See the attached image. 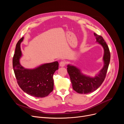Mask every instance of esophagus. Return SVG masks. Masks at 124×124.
<instances>
[{
  "instance_id": "34e87169",
  "label": "esophagus",
  "mask_w": 124,
  "mask_h": 124,
  "mask_svg": "<svg viewBox=\"0 0 124 124\" xmlns=\"http://www.w3.org/2000/svg\"><path fill=\"white\" fill-rule=\"evenodd\" d=\"M65 64H66V63H65V61H61L60 62V66L61 67L65 66Z\"/></svg>"
}]
</instances>
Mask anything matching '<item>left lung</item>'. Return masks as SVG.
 Instances as JSON below:
<instances>
[{
    "label": "left lung",
    "instance_id": "8db88e82",
    "mask_svg": "<svg viewBox=\"0 0 124 124\" xmlns=\"http://www.w3.org/2000/svg\"><path fill=\"white\" fill-rule=\"evenodd\" d=\"M94 34L95 36L96 42L100 44L104 50L103 66L99 72L94 77H91L83 74L80 69L72 65L68 64L67 65V71L73 88L78 93H89L98 88L105 80L109 64L110 54L107 43L101 36L95 33Z\"/></svg>",
    "mask_w": 124,
    "mask_h": 124
}]
</instances>
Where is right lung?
<instances>
[{"instance_id":"obj_1","label":"right lung","mask_w":124,"mask_h":124,"mask_svg":"<svg viewBox=\"0 0 124 124\" xmlns=\"http://www.w3.org/2000/svg\"><path fill=\"white\" fill-rule=\"evenodd\" d=\"M23 40V37L16 44L12 60L18 85L24 92L30 95L37 97L47 96L53 90V76L58 69V62L43 64L33 69L25 68L20 63L22 57L21 44Z\"/></svg>"}]
</instances>
